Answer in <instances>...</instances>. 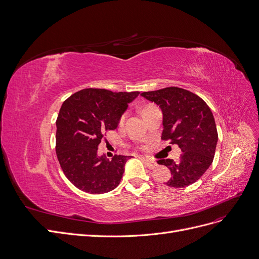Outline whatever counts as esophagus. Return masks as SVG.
<instances>
[{
  "label": "esophagus",
  "mask_w": 259,
  "mask_h": 259,
  "mask_svg": "<svg viewBox=\"0 0 259 259\" xmlns=\"http://www.w3.org/2000/svg\"><path fill=\"white\" fill-rule=\"evenodd\" d=\"M142 160L144 161V163L146 164V166L148 167V168H155L156 166H157V162H155V161H152V160H149V159H146V158H144V157H142Z\"/></svg>",
  "instance_id": "1"
}]
</instances>
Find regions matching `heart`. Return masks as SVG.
<instances>
[{"label": "heart", "mask_w": 259, "mask_h": 259, "mask_svg": "<svg viewBox=\"0 0 259 259\" xmlns=\"http://www.w3.org/2000/svg\"><path fill=\"white\" fill-rule=\"evenodd\" d=\"M122 119H123V117H122V118H121V121H122Z\"/></svg>", "instance_id": "heart-1"}]
</instances>
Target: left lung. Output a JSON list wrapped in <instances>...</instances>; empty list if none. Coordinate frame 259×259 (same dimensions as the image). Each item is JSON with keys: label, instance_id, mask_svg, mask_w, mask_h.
Masks as SVG:
<instances>
[{"label": "left lung", "instance_id": "left-lung-1", "mask_svg": "<svg viewBox=\"0 0 259 259\" xmlns=\"http://www.w3.org/2000/svg\"><path fill=\"white\" fill-rule=\"evenodd\" d=\"M155 102L163 115L161 139L177 144L183 151L178 161L160 159L171 177L165 185L185 188L204 175L211 165L218 143V131L213 114L207 103L197 95L175 88L162 89L141 94Z\"/></svg>", "mask_w": 259, "mask_h": 259}]
</instances>
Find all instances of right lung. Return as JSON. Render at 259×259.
Here are the masks:
<instances>
[{"label":"right lung","instance_id":"1","mask_svg":"<svg viewBox=\"0 0 259 259\" xmlns=\"http://www.w3.org/2000/svg\"><path fill=\"white\" fill-rule=\"evenodd\" d=\"M139 94L86 89L63 102L56 119V156L74 187L102 194L119 185L130 156L115 155L109 160L98 156V145L105 131L117 128L128 104Z\"/></svg>","mask_w":259,"mask_h":259}]
</instances>
